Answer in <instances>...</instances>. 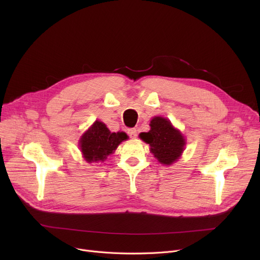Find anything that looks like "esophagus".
<instances>
[{"label": "esophagus", "mask_w": 260, "mask_h": 260, "mask_svg": "<svg viewBox=\"0 0 260 260\" xmlns=\"http://www.w3.org/2000/svg\"><path fill=\"white\" fill-rule=\"evenodd\" d=\"M127 134H128V136H129L132 139H135L136 137H137V129H136V128H129L127 131Z\"/></svg>", "instance_id": "34e87169"}]
</instances>
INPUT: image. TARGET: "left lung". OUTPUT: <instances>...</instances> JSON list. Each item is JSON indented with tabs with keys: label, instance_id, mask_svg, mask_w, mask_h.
Listing matches in <instances>:
<instances>
[{
	"label": "left lung",
	"instance_id": "left-lung-1",
	"mask_svg": "<svg viewBox=\"0 0 260 260\" xmlns=\"http://www.w3.org/2000/svg\"><path fill=\"white\" fill-rule=\"evenodd\" d=\"M151 129L141 133L140 139L151 146V153L163 166H171L184 151L185 139L169 119L154 117L149 123Z\"/></svg>",
	"mask_w": 260,
	"mask_h": 260
}]
</instances>
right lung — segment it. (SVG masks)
I'll return each instance as SVG.
<instances>
[{"label": "right lung", "mask_w": 260, "mask_h": 260, "mask_svg": "<svg viewBox=\"0 0 260 260\" xmlns=\"http://www.w3.org/2000/svg\"><path fill=\"white\" fill-rule=\"evenodd\" d=\"M126 139L125 133H112L103 122L97 120L82 135L79 144L82 155L88 163L103 162L107 156L116 151L122 141Z\"/></svg>", "instance_id": "1"}]
</instances>
